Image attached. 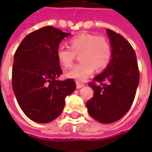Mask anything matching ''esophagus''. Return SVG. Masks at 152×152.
<instances>
[{
    "instance_id": "esophagus-1",
    "label": "esophagus",
    "mask_w": 152,
    "mask_h": 152,
    "mask_svg": "<svg viewBox=\"0 0 152 152\" xmlns=\"http://www.w3.org/2000/svg\"><path fill=\"white\" fill-rule=\"evenodd\" d=\"M76 86H77V89H80V88L84 87L85 85H84V84H82V83H80V82H79V81H77V82H76Z\"/></svg>"
}]
</instances>
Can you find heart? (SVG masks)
<instances>
[{
  "label": "heart",
  "instance_id": "b5f03b06",
  "mask_svg": "<svg viewBox=\"0 0 152 152\" xmlns=\"http://www.w3.org/2000/svg\"><path fill=\"white\" fill-rule=\"evenodd\" d=\"M68 47H59L56 58L64 69H69L73 65L77 55L79 64L66 74L67 78L84 81L93 73L94 70L100 72L107 67L112 57V45L105 36L93 34L81 33L68 39Z\"/></svg>",
  "mask_w": 152,
  "mask_h": 152
}]
</instances>
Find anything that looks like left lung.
Returning <instances> with one entry per match:
<instances>
[{
	"label": "left lung",
	"instance_id": "obj_1",
	"mask_svg": "<svg viewBox=\"0 0 152 152\" xmlns=\"http://www.w3.org/2000/svg\"><path fill=\"white\" fill-rule=\"evenodd\" d=\"M107 33L112 45V59L105 71L89 83L95 92L86 102L89 114L102 124L114 123L127 113L140 82L136 54L131 45L109 28Z\"/></svg>",
	"mask_w": 152,
	"mask_h": 152
}]
</instances>
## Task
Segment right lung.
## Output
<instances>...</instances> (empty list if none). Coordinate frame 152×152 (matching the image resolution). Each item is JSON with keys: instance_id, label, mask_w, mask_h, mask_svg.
<instances>
[{"instance_id": "obj_1", "label": "right lung", "mask_w": 152, "mask_h": 152, "mask_svg": "<svg viewBox=\"0 0 152 152\" xmlns=\"http://www.w3.org/2000/svg\"><path fill=\"white\" fill-rule=\"evenodd\" d=\"M69 34L43 27L28 34L15 52L12 89L23 112L36 123L46 124L59 117L66 96L76 89L73 79H56L62 73L56 50Z\"/></svg>"}]
</instances>
